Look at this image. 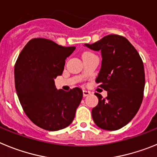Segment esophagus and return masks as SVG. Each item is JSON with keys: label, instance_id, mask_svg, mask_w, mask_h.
Wrapping results in <instances>:
<instances>
[{"label": "esophagus", "instance_id": "1", "mask_svg": "<svg viewBox=\"0 0 157 157\" xmlns=\"http://www.w3.org/2000/svg\"><path fill=\"white\" fill-rule=\"evenodd\" d=\"M82 94H83V97H86V96H88L90 94V92H89V91H87V90H83Z\"/></svg>", "mask_w": 157, "mask_h": 157}]
</instances>
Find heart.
<instances>
[{
  "instance_id": "b5f03b06",
  "label": "heart",
  "mask_w": 157,
  "mask_h": 157,
  "mask_svg": "<svg viewBox=\"0 0 157 157\" xmlns=\"http://www.w3.org/2000/svg\"><path fill=\"white\" fill-rule=\"evenodd\" d=\"M86 53H90V52H85V53H84V54H86Z\"/></svg>"
}]
</instances>
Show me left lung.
<instances>
[{
    "label": "left lung",
    "instance_id": "8db88e82",
    "mask_svg": "<svg viewBox=\"0 0 157 157\" xmlns=\"http://www.w3.org/2000/svg\"><path fill=\"white\" fill-rule=\"evenodd\" d=\"M85 45L101 52V67L96 82L108 92L106 98L97 95L98 105L92 109L93 120L101 129L119 130L135 116L143 100L142 59L130 41L117 34H109Z\"/></svg>",
    "mask_w": 157,
    "mask_h": 157
}]
</instances>
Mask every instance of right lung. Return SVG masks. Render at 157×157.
Listing matches in <instances>:
<instances>
[{"label":"right lung","mask_w":157,"mask_h":157,"mask_svg":"<svg viewBox=\"0 0 157 157\" xmlns=\"http://www.w3.org/2000/svg\"><path fill=\"white\" fill-rule=\"evenodd\" d=\"M75 49L45 38H34L16 60L15 86L19 102L27 117L44 130L56 131L68 127L82 99L78 87L66 92L57 90L54 82Z\"/></svg>","instance_id":"add662e5"}]
</instances>
